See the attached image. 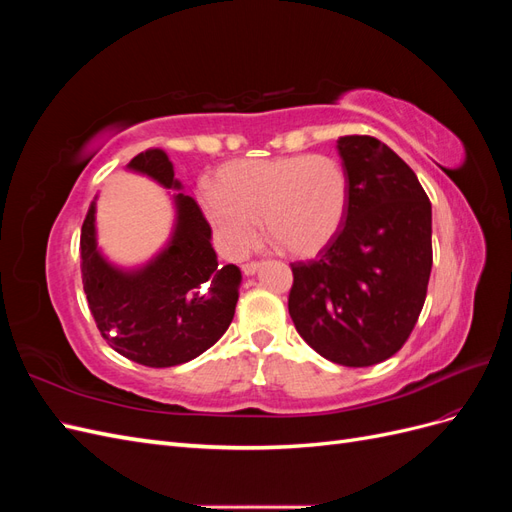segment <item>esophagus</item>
I'll use <instances>...</instances> for the list:
<instances>
[{"instance_id":"1","label":"esophagus","mask_w":512,"mask_h":512,"mask_svg":"<svg viewBox=\"0 0 512 512\" xmlns=\"http://www.w3.org/2000/svg\"><path fill=\"white\" fill-rule=\"evenodd\" d=\"M258 269H260V262H245V265H243L245 275H256Z\"/></svg>"}]
</instances>
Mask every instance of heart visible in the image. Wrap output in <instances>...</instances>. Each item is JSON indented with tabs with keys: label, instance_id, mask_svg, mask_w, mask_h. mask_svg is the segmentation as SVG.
<instances>
[{
	"label": "heart",
	"instance_id": "heart-1",
	"mask_svg": "<svg viewBox=\"0 0 512 512\" xmlns=\"http://www.w3.org/2000/svg\"><path fill=\"white\" fill-rule=\"evenodd\" d=\"M200 207L230 254L256 241V222L288 256L312 258L339 237L350 207L346 166L329 156L247 158L215 170Z\"/></svg>",
	"mask_w": 512,
	"mask_h": 512
}]
</instances>
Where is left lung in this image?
<instances>
[{"label":"left lung","mask_w":512,"mask_h":512,"mask_svg":"<svg viewBox=\"0 0 512 512\" xmlns=\"http://www.w3.org/2000/svg\"><path fill=\"white\" fill-rule=\"evenodd\" d=\"M350 177L339 237L292 265L288 312L299 335L337 365L393 356L421 314L431 273V203L414 170L374 136H342Z\"/></svg>","instance_id":"left-lung-1"}]
</instances>
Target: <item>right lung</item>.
Wrapping results in <instances>:
<instances>
[{"mask_svg": "<svg viewBox=\"0 0 512 512\" xmlns=\"http://www.w3.org/2000/svg\"><path fill=\"white\" fill-rule=\"evenodd\" d=\"M126 170L166 190L175 211L173 228L149 260L134 267L117 265L98 243L96 194L81 228L87 303L102 337L126 359L147 367L188 363L230 327L241 269L218 262L203 211L183 192L164 149H145Z\"/></svg>", "mask_w": 512, "mask_h": 512, "instance_id": "1", "label": "right lung"}]
</instances>
